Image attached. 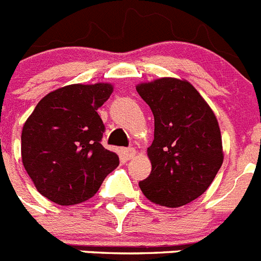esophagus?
Masks as SVG:
<instances>
[{"mask_svg": "<svg viewBox=\"0 0 261 261\" xmlns=\"http://www.w3.org/2000/svg\"><path fill=\"white\" fill-rule=\"evenodd\" d=\"M123 154L126 159H132V158H135L136 154H137V151H136L135 147H129V149H124Z\"/></svg>", "mask_w": 261, "mask_h": 261, "instance_id": "34e87169", "label": "esophagus"}]
</instances>
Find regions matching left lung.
Listing matches in <instances>:
<instances>
[{
  "instance_id": "left-lung-1",
  "label": "left lung",
  "mask_w": 261,
  "mask_h": 261,
  "mask_svg": "<svg viewBox=\"0 0 261 261\" xmlns=\"http://www.w3.org/2000/svg\"><path fill=\"white\" fill-rule=\"evenodd\" d=\"M154 115L147 147L150 175L138 186L147 200L179 208L208 190L223 162L218 120L187 80L163 77L136 86Z\"/></svg>"
}]
</instances>
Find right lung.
<instances>
[{
  "label": "right lung",
  "mask_w": 261,
  "mask_h": 261,
  "mask_svg": "<svg viewBox=\"0 0 261 261\" xmlns=\"http://www.w3.org/2000/svg\"><path fill=\"white\" fill-rule=\"evenodd\" d=\"M114 85L74 84L50 91L22 129V163L40 195L59 205L91 199L119 156L102 146L105 125L98 108Z\"/></svg>",
  "instance_id": "1"
}]
</instances>
